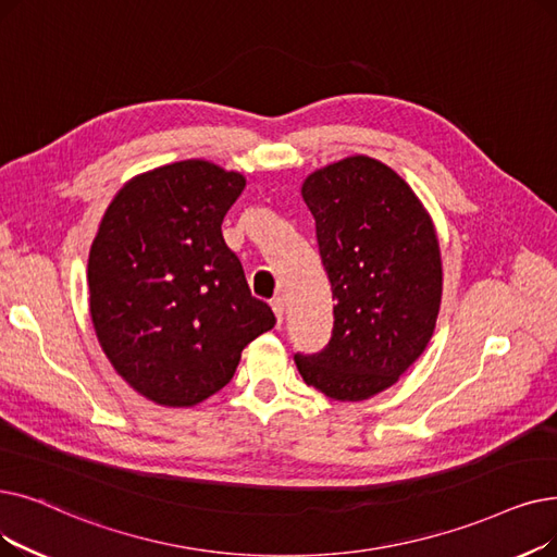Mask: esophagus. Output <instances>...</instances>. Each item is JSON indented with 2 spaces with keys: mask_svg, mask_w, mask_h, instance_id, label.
<instances>
[{
  "mask_svg": "<svg viewBox=\"0 0 557 557\" xmlns=\"http://www.w3.org/2000/svg\"><path fill=\"white\" fill-rule=\"evenodd\" d=\"M271 307H273V311H275L277 327H280V325H282V319H284V302H282V298H273V300H271Z\"/></svg>",
  "mask_w": 557,
  "mask_h": 557,
  "instance_id": "obj_1",
  "label": "esophagus"
}]
</instances>
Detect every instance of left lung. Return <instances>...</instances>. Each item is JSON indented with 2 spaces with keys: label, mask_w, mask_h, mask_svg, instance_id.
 I'll return each instance as SVG.
<instances>
[{
  "label": "left lung",
  "mask_w": 557,
  "mask_h": 557,
  "mask_svg": "<svg viewBox=\"0 0 557 557\" xmlns=\"http://www.w3.org/2000/svg\"><path fill=\"white\" fill-rule=\"evenodd\" d=\"M300 193L336 305L327 348L296 355V367L332 400H369L400 380L437 327V230L412 186L367 154L309 173Z\"/></svg>",
  "instance_id": "obj_1"
}]
</instances>
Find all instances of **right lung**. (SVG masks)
I'll list each match as a JSON object with an SVG mask.
<instances>
[{"label": "right lung", "instance_id": "add662e5", "mask_svg": "<svg viewBox=\"0 0 557 557\" xmlns=\"http://www.w3.org/2000/svg\"><path fill=\"white\" fill-rule=\"evenodd\" d=\"M246 175L205 159L120 186L88 255L100 348L136 394L193 407L232 380L244 348L275 325L221 232Z\"/></svg>", "mask_w": 557, "mask_h": 557}]
</instances>
